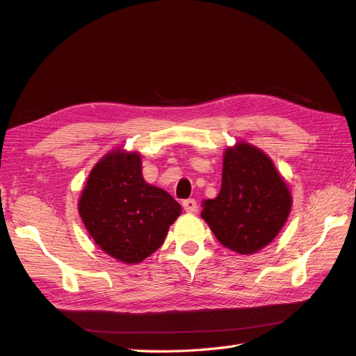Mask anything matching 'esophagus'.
I'll return each instance as SVG.
<instances>
[{
    "mask_svg": "<svg viewBox=\"0 0 356 356\" xmlns=\"http://www.w3.org/2000/svg\"><path fill=\"white\" fill-rule=\"evenodd\" d=\"M182 208H184L186 212H196L197 211V202L195 199L182 200Z\"/></svg>",
    "mask_w": 356,
    "mask_h": 356,
    "instance_id": "34e87169",
    "label": "esophagus"
}]
</instances>
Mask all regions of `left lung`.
I'll list each match as a JSON object with an SVG mask.
<instances>
[{"label":"left lung","instance_id":"left-lung-1","mask_svg":"<svg viewBox=\"0 0 356 356\" xmlns=\"http://www.w3.org/2000/svg\"><path fill=\"white\" fill-rule=\"evenodd\" d=\"M291 195L272 160L261 149L239 143L225 149L221 190L202 202V218L225 248L254 254L281 232Z\"/></svg>","mask_w":356,"mask_h":356}]
</instances>
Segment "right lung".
Returning <instances> with one entry per match:
<instances>
[{"instance_id": "right-lung-1", "label": "right lung", "mask_w": 356, "mask_h": 356, "mask_svg": "<svg viewBox=\"0 0 356 356\" xmlns=\"http://www.w3.org/2000/svg\"><path fill=\"white\" fill-rule=\"evenodd\" d=\"M79 212L102 251L135 264L165 242L181 204L165 190L147 184L139 154L114 152L92 169Z\"/></svg>"}]
</instances>
